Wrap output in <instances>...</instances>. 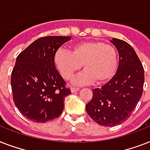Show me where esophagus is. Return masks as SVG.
Listing matches in <instances>:
<instances>
[{
  "mask_svg": "<svg viewBox=\"0 0 150 150\" xmlns=\"http://www.w3.org/2000/svg\"><path fill=\"white\" fill-rule=\"evenodd\" d=\"M71 93H75V92H77L79 90V88L78 87H71Z\"/></svg>",
  "mask_w": 150,
  "mask_h": 150,
  "instance_id": "esophagus-1",
  "label": "esophagus"
}]
</instances>
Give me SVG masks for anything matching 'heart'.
<instances>
[{
	"instance_id": "heart-1",
	"label": "heart",
	"mask_w": 150,
	"mask_h": 150,
	"mask_svg": "<svg viewBox=\"0 0 150 150\" xmlns=\"http://www.w3.org/2000/svg\"><path fill=\"white\" fill-rule=\"evenodd\" d=\"M54 63L65 80H71L83 67L84 71L74 79L76 85L95 82L102 84L116 73L118 54L116 48L100 41H83L71 46V51L60 48L55 52Z\"/></svg>"
}]
</instances>
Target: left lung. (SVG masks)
Returning <instances> with one entry per match:
<instances>
[{
	"label": "left lung",
	"instance_id": "1",
	"mask_svg": "<svg viewBox=\"0 0 150 150\" xmlns=\"http://www.w3.org/2000/svg\"><path fill=\"white\" fill-rule=\"evenodd\" d=\"M110 42L119 53L117 71L101 88L93 89V98L86 106L89 116L106 127L117 125L129 118L144 86V68L134 49L122 40L114 38Z\"/></svg>",
	"mask_w": 150,
	"mask_h": 150
}]
</instances>
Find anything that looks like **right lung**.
I'll use <instances>...</instances> for the list:
<instances>
[{"label":"right lung","mask_w":150,"mask_h":150,"mask_svg":"<svg viewBox=\"0 0 150 150\" xmlns=\"http://www.w3.org/2000/svg\"><path fill=\"white\" fill-rule=\"evenodd\" d=\"M69 36H44L18 55L11 72L13 100L27 119L45 123L58 117L71 93L54 63L55 52Z\"/></svg>","instance_id":"right-lung-1"}]
</instances>
